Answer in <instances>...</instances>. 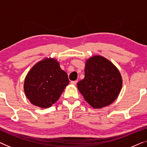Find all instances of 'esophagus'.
<instances>
[{"mask_svg":"<svg viewBox=\"0 0 147 147\" xmlns=\"http://www.w3.org/2000/svg\"><path fill=\"white\" fill-rule=\"evenodd\" d=\"M77 83H78V81H71V84H72V85H76V84H77Z\"/></svg>","mask_w":147,"mask_h":147,"instance_id":"1","label":"esophagus"}]
</instances>
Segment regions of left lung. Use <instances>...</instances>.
<instances>
[{
  "instance_id": "1",
  "label": "left lung",
  "mask_w": 147,
  "mask_h": 147,
  "mask_svg": "<svg viewBox=\"0 0 147 147\" xmlns=\"http://www.w3.org/2000/svg\"><path fill=\"white\" fill-rule=\"evenodd\" d=\"M85 77L78 82V90L92 107L100 109L109 106L119 95L122 78L111 61L101 55L86 61Z\"/></svg>"
}]
</instances>
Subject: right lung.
Instances as JSON below:
<instances>
[{"mask_svg":"<svg viewBox=\"0 0 147 147\" xmlns=\"http://www.w3.org/2000/svg\"><path fill=\"white\" fill-rule=\"evenodd\" d=\"M69 84L67 74L55 58L45 57L34 65L26 76L24 92L30 102L41 108L51 107Z\"/></svg>","mask_w":147,"mask_h":147,"instance_id":"1","label":"right lung"}]
</instances>
